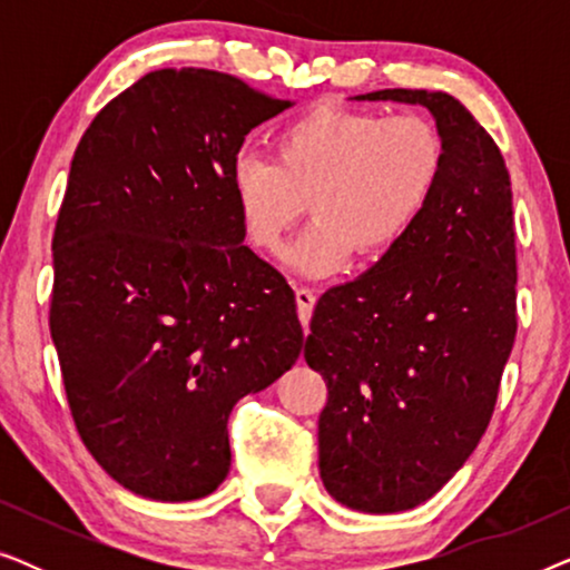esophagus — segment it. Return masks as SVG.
<instances>
[{"label": "esophagus", "instance_id": "1", "mask_svg": "<svg viewBox=\"0 0 570 570\" xmlns=\"http://www.w3.org/2000/svg\"><path fill=\"white\" fill-rule=\"evenodd\" d=\"M295 303H298V316L303 330L308 332V322H311V311L316 306V293L311 287H295Z\"/></svg>", "mask_w": 570, "mask_h": 570}]
</instances>
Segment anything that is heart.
<instances>
[{"instance_id": "b5f03b06", "label": "heart", "mask_w": 570, "mask_h": 570, "mask_svg": "<svg viewBox=\"0 0 570 570\" xmlns=\"http://www.w3.org/2000/svg\"><path fill=\"white\" fill-rule=\"evenodd\" d=\"M446 166L441 129L423 114L381 116L318 106L285 121L272 160L240 158L233 202L246 244L283 254L287 233L306 209L316 217L291 262L326 275L350 256L379 259L423 215Z\"/></svg>"}]
</instances>
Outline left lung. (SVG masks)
<instances>
[{
  "instance_id": "obj_1",
  "label": "left lung",
  "mask_w": 570,
  "mask_h": 570,
  "mask_svg": "<svg viewBox=\"0 0 570 570\" xmlns=\"http://www.w3.org/2000/svg\"><path fill=\"white\" fill-rule=\"evenodd\" d=\"M425 106L446 142L431 202L400 244L316 303L306 363L326 381L318 472L363 513L415 509L454 478L493 417L517 337L511 178L493 137L449 92Z\"/></svg>"
}]
</instances>
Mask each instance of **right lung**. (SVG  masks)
I'll use <instances>...</instances> for the list:
<instances>
[{
  "label": "right lung",
  "instance_id": "1",
  "mask_svg": "<svg viewBox=\"0 0 570 570\" xmlns=\"http://www.w3.org/2000/svg\"><path fill=\"white\" fill-rule=\"evenodd\" d=\"M285 108L215 69H155L75 150L51 244V340L82 443L142 498L217 490L233 404L301 355L295 295L244 246L233 202L246 135Z\"/></svg>",
  "mask_w": 570,
  "mask_h": 570
}]
</instances>
